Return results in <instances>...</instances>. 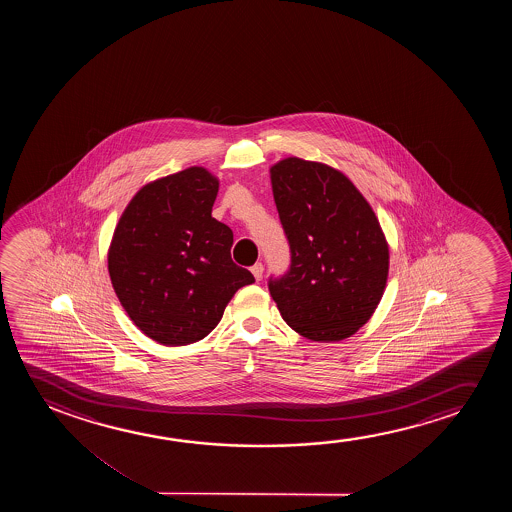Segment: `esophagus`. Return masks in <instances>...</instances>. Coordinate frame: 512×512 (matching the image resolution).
Listing matches in <instances>:
<instances>
[{
    "label": "esophagus",
    "instance_id": "esophagus-1",
    "mask_svg": "<svg viewBox=\"0 0 512 512\" xmlns=\"http://www.w3.org/2000/svg\"><path fill=\"white\" fill-rule=\"evenodd\" d=\"M250 271H252L253 278H255V280H262V274H264V266H262L260 262H257L255 266H252V269H250Z\"/></svg>",
    "mask_w": 512,
    "mask_h": 512
}]
</instances>
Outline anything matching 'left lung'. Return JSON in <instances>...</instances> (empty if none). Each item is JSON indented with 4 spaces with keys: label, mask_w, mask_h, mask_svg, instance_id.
Segmentation results:
<instances>
[{
    "label": "left lung",
    "mask_w": 512,
    "mask_h": 512,
    "mask_svg": "<svg viewBox=\"0 0 512 512\" xmlns=\"http://www.w3.org/2000/svg\"><path fill=\"white\" fill-rule=\"evenodd\" d=\"M292 266L269 292L288 327L318 343L351 337L385 294L390 248L378 217L343 171L287 157L269 169Z\"/></svg>",
    "instance_id": "obj_1"
}]
</instances>
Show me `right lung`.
I'll return each instance as SVG.
<instances>
[{
	"label": "right lung",
	"mask_w": 512,
	"mask_h": 512,
	"mask_svg": "<svg viewBox=\"0 0 512 512\" xmlns=\"http://www.w3.org/2000/svg\"><path fill=\"white\" fill-rule=\"evenodd\" d=\"M218 178L203 166L141 187L122 211L108 273L122 308L155 343H197L239 288L255 281L231 259L232 231L211 217Z\"/></svg>",
	"instance_id": "1"
}]
</instances>
